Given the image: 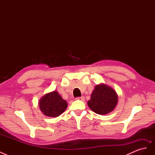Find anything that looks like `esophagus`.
I'll return each mask as SVG.
<instances>
[{
	"instance_id": "esophagus-1",
	"label": "esophagus",
	"mask_w": 155,
	"mask_h": 155,
	"mask_svg": "<svg viewBox=\"0 0 155 155\" xmlns=\"http://www.w3.org/2000/svg\"><path fill=\"white\" fill-rule=\"evenodd\" d=\"M76 100H81V101H84V100H85V97H84L83 96H81V97H78L76 98Z\"/></svg>"
}]
</instances>
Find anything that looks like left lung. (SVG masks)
<instances>
[{
  "label": "left lung",
  "mask_w": 155,
  "mask_h": 155,
  "mask_svg": "<svg viewBox=\"0 0 155 155\" xmlns=\"http://www.w3.org/2000/svg\"><path fill=\"white\" fill-rule=\"evenodd\" d=\"M118 96L114 89L104 84L96 85L88 105L96 114H107L114 110Z\"/></svg>",
  "instance_id": "1"
}]
</instances>
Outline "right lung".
<instances>
[{
	"label": "right lung",
	"instance_id": "1",
	"mask_svg": "<svg viewBox=\"0 0 155 155\" xmlns=\"http://www.w3.org/2000/svg\"><path fill=\"white\" fill-rule=\"evenodd\" d=\"M39 105L45 115L48 117H58L66 110L67 103L57 91H54L41 97Z\"/></svg>",
	"mask_w": 155,
	"mask_h": 155
}]
</instances>
